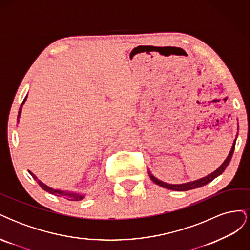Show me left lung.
Masks as SVG:
<instances>
[{
	"label": "left lung",
	"instance_id": "1",
	"mask_svg": "<svg viewBox=\"0 0 250 250\" xmlns=\"http://www.w3.org/2000/svg\"><path fill=\"white\" fill-rule=\"evenodd\" d=\"M234 145H236V140H234L233 142V145L231 147V150L228 156V158L224 161V163L219 167L216 171H214L211 174H209V175L203 177V178H200L198 180H195V181H190V183H187V184H181V185H169V184H166V183H163V181L158 180L157 178H155L152 174L149 173V176L151 178V180L153 181L154 184L161 186L163 188H169V190H172V191H188V190H193V188H200L202 186H206L208 185V183H210L211 180L215 179L217 176L220 175V174L223 173V171L225 170V168L228 167L230 160H231V156L233 154V150H234Z\"/></svg>",
	"mask_w": 250,
	"mask_h": 250
}]
</instances>
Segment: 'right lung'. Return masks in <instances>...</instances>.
Segmentation results:
<instances>
[{"label": "right lung", "instance_id": "add662e5", "mask_svg": "<svg viewBox=\"0 0 250 250\" xmlns=\"http://www.w3.org/2000/svg\"><path fill=\"white\" fill-rule=\"evenodd\" d=\"M26 99H27V96L25 97L24 101H22V102H21V107H20V110H19V113H18V121H19V118H20V116H21V107H22V105H24V103H25ZM29 173L31 174V176L33 177V179H35L36 183L40 185V187L42 188V190L47 191V192H48V193H50V194H53V195H55V196H58V197H62V198H64V199H66V200H71V201H79V200H82L83 198H84V195L79 194V193L69 192V191L54 190V188H52L48 187L47 185H44L43 183H42V181H41L39 178H37L31 171H29Z\"/></svg>", "mask_w": 250, "mask_h": 250}]
</instances>
